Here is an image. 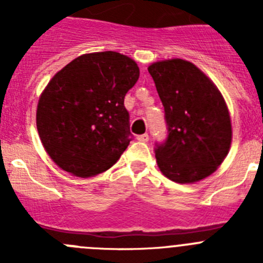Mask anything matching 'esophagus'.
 Instances as JSON below:
<instances>
[{"label": "esophagus", "instance_id": "1", "mask_svg": "<svg viewBox=\"0 0 263 263\" xmlns=\"http://www.w3.org/2000/svg\"><path fill=\"white\" fill-rule=\"evenodd\" d=\"M137 139L141 141V142H147L148 141V134H141V136H137Z\"/></svg>", "mask_w": 263, "mask_h": 263}]
</instances>
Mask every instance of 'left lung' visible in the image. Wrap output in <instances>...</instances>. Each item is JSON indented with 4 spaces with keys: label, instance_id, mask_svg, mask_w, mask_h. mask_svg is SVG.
I'll return each instance as SVG.
<instances>
[{
    "label": "left lung",
    "instance_id": "left-lung-1",
    "mask_svg": "<svg viewBox=\"0 0 263 263\" xmlns=\"http://www.w3.org/2000/svg\"><path fill=\"white\" fill-rule=\"evenodd\" d=\"M147 69L167 124V139L155 147L160 173L182 184L199 182L215 173L231 148V116L224 97L187 60L155 62Z\"/></svg>",
    "mask_w": 263,
    "mask_h": 263
}]
</instances>
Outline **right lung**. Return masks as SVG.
<instances>
[{"mask_svg":"<svg viewBox=\"0 0 263 263\" xmlns=\"http://www.w3.org/2000/svg\"><path fill=\"white\" fill-rule=\"evenodd\" d=\"M138 78L137 63L115 51L84 53L55 73L39 97L36 129L60 168L88 178L120 159L132 141L124 99Z\"/></svg>","mask_w":263,"mask_h":263,"instance_id":"obj_1","label":"right lung"}]
</instances>
